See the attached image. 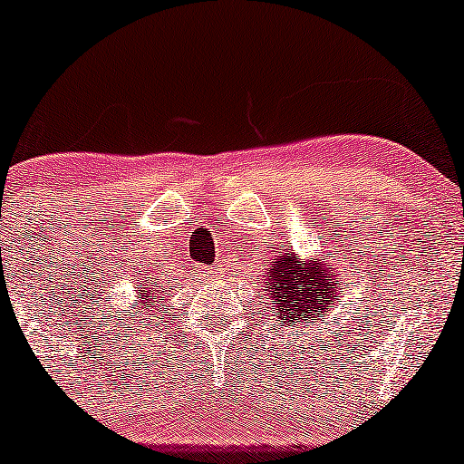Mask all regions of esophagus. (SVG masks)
<instances>
[{"mask_svg":"<svg viewBox=\"0 0 464 464\" xmlns=\"http://www.w3.org/2000/svg\"><path fill=\"white\" fill-rule=\"evenodd\" d=\"M223 267H214V270H209V276H221L223 275Z\"/></svg>","mask_w":464,"mask_h":464,"instance_id":"obj_1","label":"esophagus"}]
</instances>
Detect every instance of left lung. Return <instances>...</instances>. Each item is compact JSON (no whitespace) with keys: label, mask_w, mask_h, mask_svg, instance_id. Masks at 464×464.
<instances>
[{"label":"left lung","mask_w":464,"mask_h":464,"mask_svg":"<svg viewBox=\"0 0 464 464\" xmlns=\"http://www.w3.org/2000/svg\"><path fill=\"white\" fill-rule=\"evenodd\" d=\"M261 281L267 299L275 304V322L284 326L322 319L335 308L337 295L343 293L337 264L326 252L314 259H299L295 250H270Z\"/></svg>","instance_id":"1"}]
</instances>
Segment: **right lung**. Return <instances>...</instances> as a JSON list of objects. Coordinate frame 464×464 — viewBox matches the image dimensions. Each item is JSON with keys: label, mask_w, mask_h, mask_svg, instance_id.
<instances>
[{"label": "right lung", "mask_w": 464, "mask_h": 464, "mask_svg": "<svg viewBox=\"0 0 464 464\" xmlns=\"http://www.w3.org/2000/svg\"><path fill=\"white\" fill-rule=\"evenodd\" d=\"M147 284H150V279H147ZM159 288H162V285H156V288H142L140 293L136 295V297H138L136 302L140 304V308H138V313H131V317H136V314H142L145 310L151 308V304H154V295H159Z\"/></svg>", "instance_id": "right-lung-1"}]
</instances>
